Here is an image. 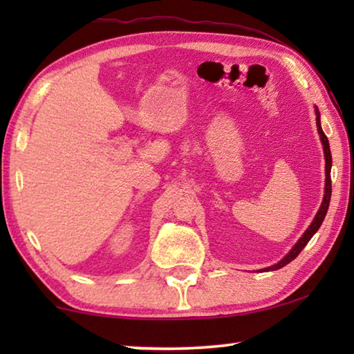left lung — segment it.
I'll use <instances>...</instances> for the list:
<instances>
[{
  "mask_svg": "<svg viewBox=\"0 0 354 354\" xmlns=\"http://www.w3.org/2000/svg\"><path fill=\"white\" fill-rule=\"evenodd\" d=\"M315 122H317V131H319V136H320V142L323 145V153H325V195H323V201L319 207V211H317L315 217L313 220V223L309 225V227L306 231L303 232V236L298 239V242L293 245L292 250L287 253L283 259L279 262L273 263V266L267 267V268H262L259 272H273V270H278V268H283L287 263L292 262L295 257L301 253V250L306 247L308 242L313 239V236L315 234L317 231H319V227L322 226L323 220H325V215L328 212V207H329V200H331V165H333V159H331V149H329V142H328V137L325 136L322 129V123H320V112L317 109L315 106Z\"/></svg>",
  "mask_w": 354,
  "mask_h": 354,
  "instance_id": "1",
  "label": "left lung"
}]
</instances>
